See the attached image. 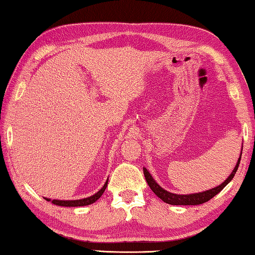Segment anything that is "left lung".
Returning a JSON list of instances; mask_svg holds the SVG:
<instances>
[{
	"instance_id": "8db88e82",
	"label": "left lung",
	"mask_w": 255,
	"mask_h": 255,
	"mask_svg": "<svg viewBox=\"0 0 255 255\" xmlns=\"http://www.w3.org/2000/svg\"><path fill=\"white\" fill-rule=\"evenodd\" d=\"M242 151H243V146H242ZM241 157H242V152H241L240 157H238V161L235 165V168H234V170L224 183L220 184L219 186H217L215 188L208 189V191L193 193V194H184V195L183 194H175V193L165 191L164 188L161 187V186L157 184L154 179H153L152 175L147 171L146 168H143V171H144L145 179H146V183L148 184L149 188L154 192V194L157 197H160V199L163 202H165V203L171 204V205H199L202 203H205V202H208L209 200H211L213 196H216L218 193L221 192L222 189H224L226 186L230 183V180H232L234 178V176H235V173L238 169V165H240Z\"/></svg>"
}]
</instances>
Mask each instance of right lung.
Here are the masks:
<instances>
[{
	"label": "right lung",
	"instance_id": "obj_1",
	"mask_svg": "<svg viewBox=\"0 0 255 255\" xmlns=\"http://www.w3.org/2000/svg\"><path fill=\"white\" fill-rule=\"evenodd\" d=\"M108 181H106V184L102 188L100 189L98 193H95L94 195H92L90 197H86V199H80V200H51L48 199V197H44L46 201L48 202H52V203L55 204V205H59V207H84V205H90L93 204L94 202L98 201L101 196H102V194L106 191L107 186H108Z\"/></svg>",
	"mask_w": 255,
	"mask_h": 255
}]
</instances>
